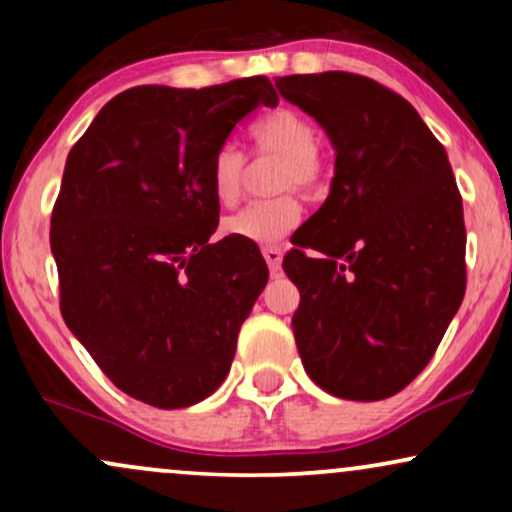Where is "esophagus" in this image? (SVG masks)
<instances>
[{"mask_svg":"<svg viewBox=\"0 0 512 512\" xmlns=\"http://www.w3.org/2000/svg\"><path fill=\"white\" fill-rule=\"evenodd\" d=\"M262 255H264V260H267L269 269H272V274L279 272L281 257H284V252H281V248H274V245H269V248L262 250Z\"/></svg>","mask_w":512,"mask_h":512,"instance_id":"1","label":"esophagus"}]
</instances>
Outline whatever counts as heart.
<instances>
[{
	"instance_id": "b5f03b06",
	"label": "heart",
	"mask_w": 512,
	"mask_h": 512,
	"mask_svg": "<svg viewBox=\"0 0 512 512\" xmlns=\"http://www.w3.org/2000/svg\"><path fill=\"white\" fill-rule=\"evenodd\" d=\"M252 142L264 154L281 156V166L276 170L274 190L310 192L320 182L322 168L317 161V132L308 120L296 110L279 108L264 115L250 129ZM245 156L236 144H223L211 161V192L221 207H231L243 192ZM301 221V204L293 195H276L252 202L238 214L223 221V233L231 238L250 240L257 245H269L286 238Z\"/></svg>"
}]
</instances>
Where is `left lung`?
<instances>
[{
	"label": "left lung",
	"instance_id": "left-lung-1",
	"mask_svg": "<svg viewBox=\"0 0 512 512\" xmlns=\"http://www.w3.org/2000/svg\"><path fill=\"white\" fill-rule=\"evenodd\" d=\"M276 88L337 154L330 195L284 257L301 291L298 354L325 392L378 402L426 368L462 305L460 190L443 144L378 81L322 72L281 76Z\"/></svg>",
	"mask_w": 512,
	"mask_h": 512
}]
</instances>
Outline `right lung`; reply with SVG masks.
<instances>
[{"label":"right lung","instance_id":"right-lung-1","mask_svg":"<svg viewBox=\"0 0 512 512\" xmlns=\"http://www.w3.org/2000/svg\"><path fill=\"white\" fill-rule=\"evenodd\" d=\"M276 103L264 76L199 91L137 86L105 103L69 151L50 221L62 317L139 402L192 407L231 370L269 269L250 240L211 243V161L245 115Z\"/></svg>","mask_w":512,"mask_h":512}]
</instances>
